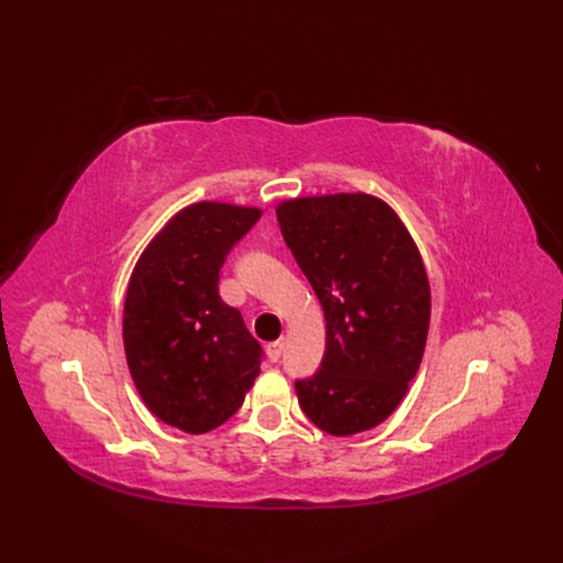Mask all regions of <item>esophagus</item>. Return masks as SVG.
Masks as SVG:
<instances>
[{
    "mask_svg": "<svg viewBox=\"0 0 563 563\" xmlns=\"http://www.w3.org/2000/svg\"><path fill=\"white\" fill-rule=\"evenodd\" d=\"M282 353H284V339L267 343V357H271V362H277L282 357Z\"/></svg>",
    "mask_w": 563,
    "mask_h": 563,
    "instance_id": "1",
    "label": "esophagus"
}]
</instances>
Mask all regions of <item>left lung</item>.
Instances as JSON below:
<instances>
[{
	"instance_id": "1",
	"label": "left lung",
	"mask_w": 563,
	"mask_h": 563,
	"mask_svg": "<svg viewBox=\"0 0 563 563\" xmlns=\"http://www.w3.org/2000/svg\"><path fill=\"white\" fill-rule=\"evenodd\" d=\"M277 220L325 313V355L296 391L305 415L347 438L383 423L417 376L431 284L396 210L366 192L286 199Z\"/></svg>"
}]
</instances>
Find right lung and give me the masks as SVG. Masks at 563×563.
Instances as JSON below:
<instances>
[{"instance_id": "obj_1", "label": "right lung", "mask_w": 563, "mask_h": 563, "mask_svg": "<svg viewBox=\"0 0 563 563\" xmlns=\"http://www.w3.org/2000/svg\"><path fill=\"white\" fill-rule=\"evenodd\" d=\"M261 208L197 201L155 233L130 275L123 345L146 408L201 435L243 406L261 373V345L218 290L231 247Z\"/></svg>"}]
</instances>
